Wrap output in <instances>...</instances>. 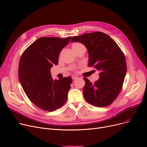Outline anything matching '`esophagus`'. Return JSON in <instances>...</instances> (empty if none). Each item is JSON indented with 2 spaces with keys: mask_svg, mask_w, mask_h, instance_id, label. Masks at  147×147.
I'll return each mask as SVG.
<instances>
[{
  "mask_svg": "<svg viewBox=\"0 0 147 147\" xmlns=\"http://www.w3.org/2000/svg\"><path fill=\"white\" fill-rule=\"evenodd\" d=\"M72 79H73V80H76L77 79H78V78L77 76H72Z\"/></svg>",
  "mask_w": 147,
  "mask_h": 147,
  "instance_id": "obj_1",
  "label": "esophagus"
}]
</instances>
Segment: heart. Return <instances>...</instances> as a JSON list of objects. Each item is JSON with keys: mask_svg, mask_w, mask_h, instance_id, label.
Here are the masks:
<instances>
[{"mask_svg": "<svg viewBox=\"0 0 147 147\" xmlns=\"http://www.w3.org/2000/svg\"><path fill=\"white\" fill-rule=\"evenodd\" d=\"M82 44L81 43H74L73 45H72V48H73L74 47H75V46H79V45H81Z\"/></svg>", "mask_w": 147, "mask_h": 147, "instance_id": "1", "label": "heart"}]
</instances>
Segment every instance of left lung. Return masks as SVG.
<instances>
[{"mask_svg": "<svg viewBox=\"0 0 147 147\" xmlns=\"http://www.w3.org/2000/svg\"><path fill=\"white\" fill-rule=\"evenodd\" d=\"M71 42H80L86 46L88 65L99 71V79L94 83L83 78L86 101L98 107L109 105L118 96L125 80L127 66L124 53L111 37L100 32L74 36Z\"/></svg>", "mask_w": 147, "mask_h": 147, "instance_id": "1", "label": "left lung"}]
</instances>
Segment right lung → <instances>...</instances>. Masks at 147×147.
Instances as JSON below:
<instances>
[{
    "mask_svg": "<svg viewBox=\"0 0 147 147\" xmlns=\"http://www.w3.org/2000/svg\"><path fill=\"white\" fill-rule=\"evenodd\" d=\"M71 37H42L31 44L21 57L18 78L26 95L36 106L53 111L63 106L73 79L67 77L53 80L50 69L57 65L60 52Z\"/></svg>",
    "mask_w": 147,
    "mask_h": 147,
    "instance_id": "1",
    "label": "right lung"
}]
</instances>
